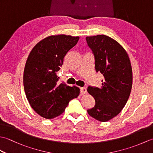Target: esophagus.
Returning <instances> with one entry per match:
<instances>
[{"mask_svg": "<svg viewBox=\"0 0 153 153\" xmlns=\"http://www.w3.org/2000/svg\"><path fill=\"white\" fill-rule=\"evenodd\" d=\"M80 93L81 94H85L87 93V89L85 87H82V88H80Z\"/></svg>", "mask_w": 153, "mask_h": 153, "instance_id": "34e87169", "label": "esophagus"}]
</instances>
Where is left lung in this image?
Returning a JSON list of instances; mask_svg holds the SVG:
<instances>
[{"label":"left lung","instance_id":"1","mask_svg":"<svg viewBox=\"0 0 153 153\" xmlns=\"http://www.w3.org/2000/svg\"><path fill=\"white\" fill-rule=\"evenodd\" d=\"M95 56V70L104 76L101 87L89 86L87 91L95 100L89 114L100 122H107L122 111L130 95L133 74L130 60L118 42L105 35L87 37Z\"/></svg>","mask_w":153,"mask_h":153}]
</instances>
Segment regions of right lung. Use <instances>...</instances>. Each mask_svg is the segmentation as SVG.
Segmentation results:
<instances>
[{"label":"right lung","instance_id":"obj_1","mask_svg":"<svg viewBox=\"0 0 153 153\" xmlns=\"http://www.w3.org/2000/svg\"><path fill=\"white\" fill-rule=\"evenodd\" d=\"M79 37L51 35L39 42L30 52L24 71V86L31 108L39 115L53 119L62 114L79 89L58 83L56 71L64 58L78 41Z\"/></svg>","mask_w":153,"mask_h":153}]
</instances>
